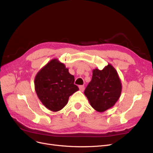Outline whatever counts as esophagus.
Listing matches in <instances>:
<instances>
[{
	"label": "esophagus",
	"mask_w": 153,
	"mask_h": 153,
	"mask_svg": "<svg viewBox=\"0 0 153 153\" xmlns=\"http://www.w3.org/2000/svg\"><path fill=\"white\" fill-rule=\"evenodd\" d=\"M79 89H80V91L83 92L84 91V85H80L79 86Z\"/></svg>",
	"instance_id": "34e87169"
}]
</instances>
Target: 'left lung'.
Masks as SVG:
<instances>
[{"label":"left lung","mask_w":153,"mask_h":153,"mask_svg":"<svg viewBox=\"0 0 153 153\" xmlns=\"http://www.w3.org/2000/svg\"><path fill=\"white\" fill-rule=\"evenodd\" d=\"M122 84L116 69L108 63L102 70H92V80L84 94L91 106L98 112L112 108L121 96Z\"/></svg>","instance_id":"obj_1"}]
</instances>
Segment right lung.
<instances>
[{
    "label": "right lung",
    "instance_id": "1",
    "mask_svg": "<svg viewBox=\"0 0 153 153\" xmlns=\"http://www.w3.org/2000/svg\"><path fill=\"white\" fill-rule=\"evenodd\" d=\"M74 82L75 77L69 73L65 64L55 58L36 74L34 88L41 102L55 112L62 109L69 97L79 90Z\"/></svg>",
    "mask_w": 153,
    "mask_h": 153
}]
</instances>
